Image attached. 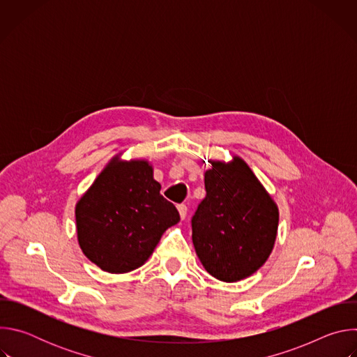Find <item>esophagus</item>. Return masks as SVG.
Masks as SVG:
<instances>
[{
    "mask_svg": "<svg viewBox=\"0 0 357 357\" xmlns=\"http://www.w3.org/2000/svg\"><path fill=\"white\" fill-rule=\"evenodd\" d=\"M178 212H179L181 219L183 220V219L186 218V215H188V208H186V205H179V206H178Z\"/></svg>",
    "mask_w": 357,
    "mask_h": 357,
    "instance_id": "1",
    "label": "esophagus"
}]
</instances>
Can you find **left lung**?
<instances>
[{"label":"left lung","instance_id":"1","mask_svg":"<svg viewBox=\"0 0 357 357\" xmlns=\"http://www.w3.org/2000/svg\"><path fill=\"white\" fill-rule=\"evenodd\" d=\"M211 164L212 169L205 172L206 196L192 218V241L211 275L236 282L256 273L270 257L278 208L241 158Z\"/></svg>","mask_w":357,"mask_h":357}]
</instances>
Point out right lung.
I'll return each instance as SVG.
<instances>
[{"label": "right lung", "instance_id": "right-lung-1", "mask_svg": "<svg viewBox=\"0 0 357 357\" xmlns=\"http://www.w3.org/2000/svg\"><path fill=\"white\" fill-rule=\"evenodd\" d=\"M160 190L148 161L114 157L76 205L77 240L84 256L112 274L141 267L164 231L181 219Z\"/></svg>", "mask_w": 357, "mask_h": 357}]
</instances>
